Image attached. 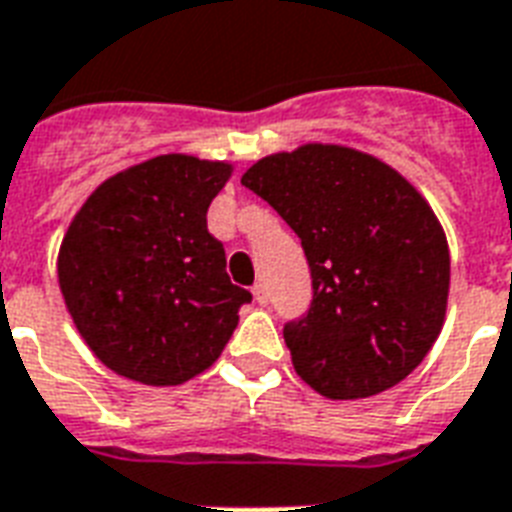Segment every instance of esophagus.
Segmentation results:
<instances>
[{"label":"esophagus","instance_id":"obj_1","mask_svg":"<svg viewBox=\"0 0 512 512\" xmlns=\"http://www.w3.org/2000/svg\"><path fill=\"white\" fill-rule=\"evenodd\" d=\"M252 295H255V300L260 303V306H265V303H268V290H265L263 282H257L255 287H252Z\"/></svg>","mask_w":512,"mask_h":512}]
</instances>
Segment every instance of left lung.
<instances>
[{
  "label": "left lung",
  "instance_id": "left-lung-1",
  "mask_svg": "<svg viewBox=\"0 0 512 512\" xmlns=\"http://www.w3.org/2000/svg\"><path fill=\"white\" fill-rule=\"evenodd\" d=\"M298 233L314 284L284 327L292 368L330 400L381 395L419 368L446 322L451 255L424 195L368 152L308 142L241 177Z\"/></svg>",
  "mask_w": 512,
  "mask_h": 512
}]
</instances>
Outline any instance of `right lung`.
Here are the masks:
<instances>
[{
    "instance_id": "1",
    "label": "right lung",
    "mask_w": 512,
    "mask_h": 512,
    "mask_svg": "<svg viewBox=\"0 0 512 512\" xmlns=\"http://www.w3.org/2000/svg\"><path fill=\"white\" fill-rule=\"evenodd\" d=\"M233 163L155 155L104 179L58 249V287L88 349L117 376L185 384L212 368L252 300L230 284L206 212Z\"/></svg>"
}]
</instances>
